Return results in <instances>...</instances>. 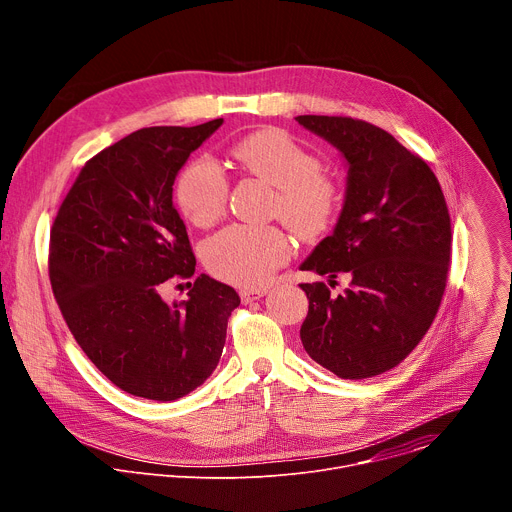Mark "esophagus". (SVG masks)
<instances>
[{"instance_id": "34e87169", "label": "esophagus", "mask_w": 512, "mask_h": 512, "mask_svg": "<svg viewBox=\"0 0 512 512\" xmlns=\"http://www.w3.org/2000/svg\"><path fill=\"white\" fill-rule=\"evenodd\" d=\"M265 294H267V289H241V300H243V304H249V302L263 298Z\"/></svg>"}]
</instances>
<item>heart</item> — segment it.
<instances>
[{"mask_svg":"<svg viewBox=\"0 0 512 512\" xmlns=\"http://www.w3.org/2000/svg\"><path fill=\"white\" fill-rule=\"evenodd\" d=\"M231 156L243 172L277 188L273 208L291 231L314 239L330 229L340 204L338 184L294 137L279 129L255 131L233 143ZM227 196L229 182L210 158L194 160L176 186L178 206L196 227L214 225L225 212ZM289 255L291 243L279 227L231 225L204 247L208 269L243 287L267 283Z\"/></svg>","mask_w":512,"mask_h":512,"instance_id":"heart-1","label":"heart"}]
</instances>
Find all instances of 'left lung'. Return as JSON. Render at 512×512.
I'll list each match as a JSON object with an SVG mask.
<instances>
[{
    "mask_svg": "<svg viewBox=\"0 0 512 512\" xmlns=\"http://www.w3.org/2000/svg\"><path fill=\"white\" fill-rule=\"evenodd\" d=\"M346 164L342 210L302 271L350 287L330 296L302 283L310 300L300 328L306 352L340 379H369L397 364L429 330L448 279L452 227L440 182L385 129L352 117L300 115Z\"/></svg>",
    "mask_w": 512,
    "mask_h": 512,
    "instance_id": "left-lung-1",
    "label": "left lung"
}]
</instances>
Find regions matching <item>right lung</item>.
<instances>
[{"instance_id": "add662e5", "label": "right lung", "mask_w": 512, "mask_h": 512, "mask_svg": "<svg viewBox=\"0 0 512 512\" xmlns=\"http://www.w3.org/2000/svg\"><path fill=\"white\" fill-rule=\"evenodd\" d=\"M223 125L145 127L91 158L50 231V283L95 367L129 395L176 401L221 360L237 291L200 273L188 300L160 287L192 277L196 259L174 202L190 154Z\"/></svg>"}]
</instances>
